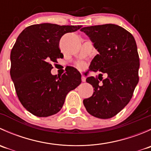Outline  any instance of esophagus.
<instances>
[{"instance_id":"obj_1","label":"esophagus","mask_w":151,"mask_h":151,"mask_svg":"<svg viewBox=\"0 0 151 151\" xmlns=\"http://www.w3.org/2000/svg\"><path fill=\"white\" fill-rule=\"evenodd\" d=\"M81 79H82V82H83V83H85V80H86V78H85L84 76H82Z\"/></svg>"}]
</instances>
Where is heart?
Instances as JSON below:
<instances>
[{
  "mask_svg": "<svg viewBox=\"0 0 151 151\" xmlns=\"http://www.w3.org/2000/svg\"><path fill=\"white\" fill-rule=\"evenodd\" d=\"M77 67H78L80 69H83V68H84V67H85V65H84V63H79L78 64H77Z\"/></svg>",
  "mask_w": 151,
  "mask_h": 151,
  "instance_id": "1",
  "label": "heart"
}]
</instances>
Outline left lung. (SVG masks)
I'll return each instance as SVG.
<instances>
[{"label": "left lung", "mask_w": 151, "mask_h": 151, "mask_svg": "<svg viewBox=\"0 0 151 151\" xmlns=\"http://www.w3.org/2000/svg\"><path fill=\"white\" fill-rule=\"evenodd\" d=\"M80 30L90 38L99 52L91 61L89 71L107 74L104 80L99 77L101 84L93 77L86 79L94 92L92 96L83 100V104L88 113L96 118H112L130 101L139 82V58L136 42L126 29L114 24L84 27Z\"/></svg>", "instance_id": "left-lung-1"}]
</instances>
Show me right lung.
I'll list each match as a JSON object with an SVG mask.
<instances>
[{"instance_id":"add662e5","label":"right lung","mask_w":151,"mask_h":151,"mask_svg":"<svg viewBox=\"0 0 151 151\" xmlns=\"http://www.w3.org/2000/svg\"><path fill=\"white\" fill-rule=\"evenodd\" d=\"M81 27L36 24L24 29L17 39L10 55L11 77L19 101L33 115L58 113L67 93L81 83V74L75 68L61 77L51 74L52 63L63 58L59 49L60 38Z\"/></svg>"}]
</instances>
